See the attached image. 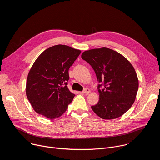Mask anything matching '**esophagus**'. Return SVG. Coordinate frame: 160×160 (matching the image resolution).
I'll return each mask as SVG.
<instances>
[{"instance_id":"34e87169","label":"esophagus","mask_w":160,"mask_h":160,"mask_svg":"<svg viewBox=\"0 0 160 160\" xmlns=\"http://www.w3.org/2000/svg\"><path fill=\"white\" fill-rule=\"evenodd\" d=\"M90 90L89 88H85V89L82 91V92H83V94H88V93H90Z\"/></svg>"}]
</instances>
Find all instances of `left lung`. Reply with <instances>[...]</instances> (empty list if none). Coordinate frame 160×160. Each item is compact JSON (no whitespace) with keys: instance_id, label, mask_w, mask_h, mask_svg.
Returning <instances> with one entry per match:
<instances>
[{"instance_id":"8db88e82","label":"left lung","mask_w":160,"mask_h":160,"mask_svg":"<svg viewBox=\"0 0 160 160\" xmlns=\"http://www.w3.org/2000/svg\"><path fill=\"white\" fill-rule=\"evenodd\" d=\"M81 57L92 66L99 83V100L91 108L104 120L123 115L133 104L139 87L131 63L118 52L106 48L86 51Z\"/></svg>"}]
</instances>
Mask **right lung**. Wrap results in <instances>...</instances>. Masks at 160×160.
<instances>
[{
  "instance_id": "add662e5",
  "label": "right lung",
  "mask_w": 160,
  "mask_h": 160,
  "mask_svg": "<svg viewBox=\"0 0 160 160\" xmlns=\"http://www.w3.org/2000/svg\"><path fill=\"white\" fill-rule=\"evenodd\" d=\"M81 51L64 45L44 51L28 75L26 93L34 110L53 120L61 116L75 95L68 88L69 68Z\"/></svg>"
}]
</instances>
